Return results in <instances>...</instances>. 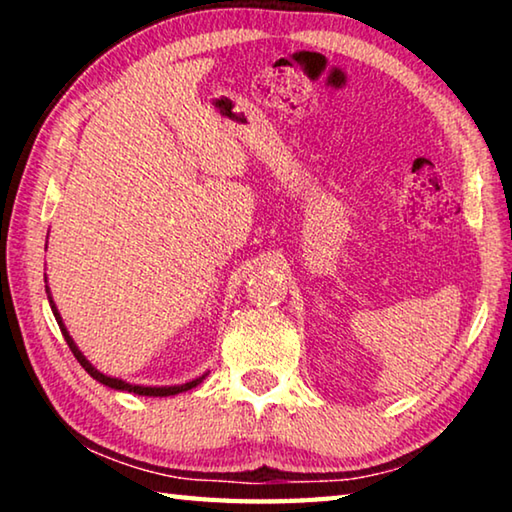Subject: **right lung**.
Here are the masks:
<instances>
[{"label": "right lung", "mask_w": 512, "mask_h": 512, "mask_svg": "<svg viewBox=\"0 0 512 512\" xmlns=\"http://www.w3.org/2000/svg\"><path fill=\"white\" fill-rule=\"evenodd\" d=\"M47 282V280H45ZM47 289V293H49V287H45ZM49 305H51V311H54V316H56V323H58V327H60V332H63V336H65V341H67V345H69V350L74 352V357H76V361L81 363V366L88 370V375L90 377H94L97 381H101V384H106V386H110V388H115V391H128V393H135V395H149V397H167V395H178V393H183V391H189V388H194V386H198L201 384V381L205 379V375L203 377H198V379H194V381H187V384H183V386H162V388H151V386H133V384H126V381H121V379H115V377H108V375H103V372H99L97 368L92 366V363L83 357L81 354V350L76 348V343L72 341V336H69V332L65 329V325H63V318H60V314H58V309H56V305H54V300H51V293H49Z\"/></svg>", "instance_id": "add662e5"}]
</instances>
